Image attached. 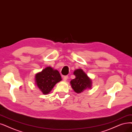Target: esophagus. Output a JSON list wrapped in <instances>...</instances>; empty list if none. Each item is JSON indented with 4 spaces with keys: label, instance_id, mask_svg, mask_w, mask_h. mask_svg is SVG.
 Returning <instances> with one entry per match:
<instances>
[{
    "label": "esophagus",
    "instance_id": "1",
    "mask_svg": "<svg viewBox=\"0 0 132 132\" xmlns=\"http://www.w3.org/2000/svg\"><path fill=\"white\" fill-rule=\"evenodd\" d=\"M63 80L64 81H66L67 79H68V76H63Z\"/></svg>",
    "mask_w": 132,
    "mask_h": 132
}]
</instances>
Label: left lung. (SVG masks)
<instances>
[{
  "mask_svg": "<svg viewBox=\"0 0 132 132\" xmlns=\"http://www.w3.org/2000/svg\"><path fill=\"white\" fill-rule=\"evenodd\" d=\"M73 75L76 78L71 80L70 84L71 87L75 92L80 94L87 89L91 88L92 80L82 69L76 70Z\"/></svg>",
  "mask_w": 132,
  "mask_h": 132,
  "instance_id": "8db88e82",
  "label": "left lung"
}]
</instances>
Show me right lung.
Instances as JSON below:
<instances>
[{"label":"right lung","instance_id":"right-lung-1","mask_svg":"<svg viewBox=\"0 0 132 132\" xmlns=\"http://www.w3.org/2000/svg\"><path fill=\"white\" fill-rule=\"evenodd\" d=\"M35 84L44 95L48 94L55 85L62 80L59 71L49 66L38 72L35 77Z\"/></svg>","mask_w":132,"mask_h":132}]
</instances>
